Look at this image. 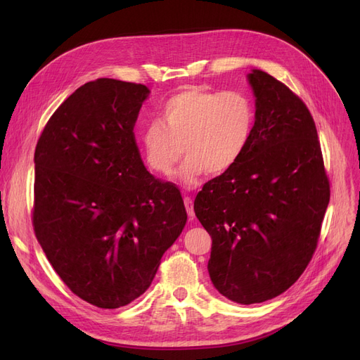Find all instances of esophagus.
<instances>
[{
  "mask_svg": "<svg viewBox=\"0 0 360 360\" xmlns=\"http://www.w3.org/2000/svg\"><path fill=\"white\" fill-rule=\"evenodd\" d=\"M184 202H185V209H186L188 217H190V220H193L195 217V213H194V209H193V198L191 197H185Z\"/></svg>",
  "mask_w": 360,
  "mask_h": 360,
  "instance_id": "obj_1",
  "label": "esophagus"
}]
</instances>
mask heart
Masks as SVG:
<instances>
[{
  "mask_svg": "<svg viewBox=\"0 0 360 360\" xmlns=\"http://www.w3.org/2000/svg\"><path fill=\"white\" fill-rule=\"evenodd\" d=\"M257 112L248 94L185 87L170 96L160 121L150 122L140 136L146 165L167 176L184 151L179 178L194 186L202 174L221 175L231 170L248 150Z\"/></svg>",
  "mask_w": 360,
  "mask_h": 360,
  "instance_id": "heart-1",
  "label": "heart"
}]
</instances>
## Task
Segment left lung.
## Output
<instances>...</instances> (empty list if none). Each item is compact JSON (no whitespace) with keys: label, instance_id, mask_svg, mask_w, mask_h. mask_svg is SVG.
Masks as SVG:
<instances>
[{"label":"left lung","instance_id":"obj_1","mask_svg":"<svg viewBox=\"0 0 360 360\" xmlns=\"http://www.w3.org/2000/svg\"><path fill=\"white\" fill-rule=\"evenodd\" d=\"M255 129L228 172L207 182L194 212L212 236L214 288L242 305L288 290L305 271L330 201L316 127L307 105L273 75L248 74Z\"/></svg>","mask_w":360,"mask_h":360}]
</instances>
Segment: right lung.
I'll list each match as a JSON object with an SVG mask.
<instances>
[{
  "instance_id": "obj_1",
  "label": "right lung",
  "mask_w": 360,
  "mask_h": 360,
  "mask_svg": "<svg viewBox=\"0 0 360 360\" xmlns=\"http://www.w3.org/2000/svg\"><path fill=\"white\" fill-rule=\"evenodd\" d=\"M148 93L89 82L53 112L34 150V235L68 289L98 308L141 296L186 223L178 186L148 172L136 143Z\"/></svg>"
}]
</instances>
